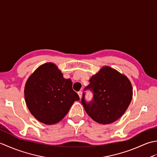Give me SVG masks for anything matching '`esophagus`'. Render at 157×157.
I'll return each instance as SVG.
<instances>
[{
	"instance_id": "esophagus-1",
	"label": "esophagus",
	"mask_w": 157,
	"mask_h": 157,
	"mask_svg": "<svg viewBox=\"0 0 157 157\" xmlns=\"http://www.w3.org/2000/svg\"><path fill=\"white\" fill-rule=\"evenodd\" d=\"M78 95H79V98H82V91H79V92H78Z\"/></svg>"
}]
</instances>
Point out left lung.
Here are the masks:
<instances>
[{
    "label": "left lung",
    "instance_id": "left-lung-1",
    "mask_svg": "<svg viewBox=\"0 0 157 157\" xmlns=\"http://www.w3.org/2000/svg\"><path fill=\"white\" fill-rule=\"evenodd\" d=\"M85 88L91 89L93 100L87 103L83 94L82 103L87 114L101 124H109L124 114L132 101L133 88L128 77L109 66H103L90 79Z\"/></svg>",
    "mask_w": 157,
    "mask_h": 157
}]
</instances>
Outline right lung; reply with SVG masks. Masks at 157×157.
Wrapping results in <instances>:
<instances>
[{"label":"right lung","instance_id":"obj_1","mask_svg":"<svg viewBox=\"0 0 157 157\" xmlns=\"http://www.w3.org/2000/svg\"><path fill=\"white\" fill-rule=\"evenodd\" d=\"M70 79L55 63H46L36 69L25 83L24 96L31 114L42 123L52 125L67 114L79 97L72 88Z\"/></svg>","mask_w":157,"mask_h":157}]
</instances>
